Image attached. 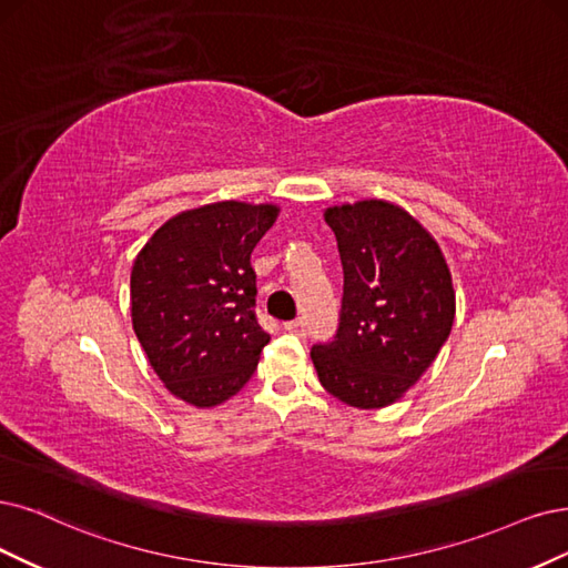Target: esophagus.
Returning <instances> with one entry per match:
<instances>
[{
    "mask_svg": "<svg viewBox=\"0 0 568 568\" xmlns=\"http://www.w3.org/2000/svg\"><path fill=\"white\" fill-rule=\"evenodd\" d=\"M285 329L292 332V334H300V337H304V334H306V323H304V318L290 321V323H285Z\"/></svg>",
    "mask_w": 568,
    "mask_h": 568,
    "instance_id": "obj_1",
    "label": "esophagus"
}]
</instances>
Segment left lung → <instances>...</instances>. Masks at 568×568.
Returning a JSON list of instances; mask_svg holds the SVG:
<instances>
[{
  "label": "left lung",
  "instance_id": "left-lung-1",
  "mask_svg": "<svg viewBox=\"0 0 568 568\" xmlns=\"http://www.w3.org/2000/svg\"><path fill=\"white\" fill-rule=\"evenodd\" d=\"M344 266L334 339L311 348L327 393L358 409L393 405L445 346L456 313L449 266L407 210L358 201L325 210Z\"/></svg>",
  "mask_w": 568,
  "mask_h": 568
}]
</instances>
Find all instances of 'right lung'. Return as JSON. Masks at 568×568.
I'll return each instance as SVG.
<instances>
[{
	"label": "right lung",
	"mask_w": 568,
	"mask_h": 568,
	"mask_svg": "<svg viewBox=\"0 0 568 568\" xmlns=\"http://www.w3.org/2000/svg\"><path fill=\"white\" fill-rule=\"evenodd\" d=\"M276 217L271 203L184 210L135 257L133 329L159 379L189 405L229 400L257 369L271 337L255 316L250 255Z\"/></svg>",
	"instance_id": "right-lung-1"
}]
</instances>
